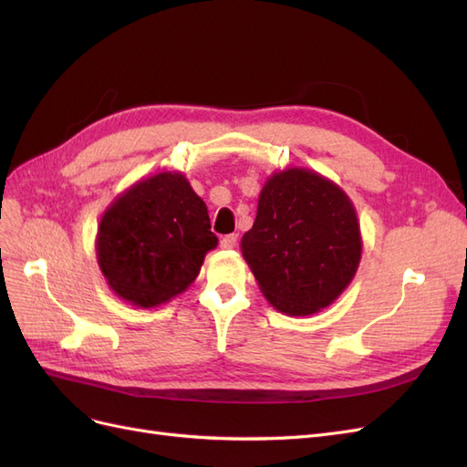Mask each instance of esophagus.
<instances>
[{"mask_svg":"<svg viewBox=\"0 0 467 467\" xmlns=\"http://www.w3.org/2000/svg\"><path fill=\"white\" fill-rule=\"evenodd\" d=\"M237 245V234H228L220 239L222 249H234Z\"/></svg>","mask_w":467,"mask_h":467,"instance_id":"34e87169","label":"esophagus"}]
</instances>
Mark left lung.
I'll use <instances>...</instances> for the list:
<instances>
[{"label": "left lung", "mask_w": 467, "mask_h": 467, "mask_svg": "<svg viewBox=\"0 0 467 467\" xmlns=\"http://www.w3.org/2000/svg\"><path fill=\"white\" fill-rule=\"evenodd\" d=\"M242 253L278 312L312 316L331 306L357 275V210L333 181L309 169H286L265 182Z\"/></svg>", "instance_id": "8db88e82"}]
</instances>
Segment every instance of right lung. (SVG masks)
I'll return each mask as SVG.
<instances>
[{
	"label": "right lung",
	"instance_id": "1",
	"mask_svg": "<svg viewBox=\"0 0 467 467\" xmlns=\"http://www.w3.org/2000/svg\"><path fill=\"white\" fill-rule=\"evenodd\" d=\"M218 245L204 201L179 171L138 181L117 196L97 232V261L109 286L138 307L185 292Z\"/></svg>",
	"mask_w": 467,
	"mask_h": 467
}]
</instances>
